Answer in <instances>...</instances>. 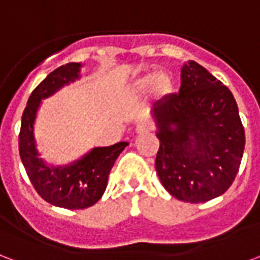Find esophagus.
Listing matches in <instances>:
<instances>
[{
    "mask_svg": "<svg viewBox=\"0 0 260 260\" xmlns=\"http://www.w3.org/2000/svg\"><path fill=\"white\" fill-rule=\"evenodd\" d=\"M149 130H151V124L146 122V120H140V122L136 124V133H138V134L149 132Z\"/></svg>",
    "mask_w": 260,
    "mask_h": 260,
    "instance_id": "obj_1",
    "label": "esophagus"
}]
</instances>
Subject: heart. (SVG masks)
<instances>
[{
  "label": "heart",
  "mask_w": 260,
  "mask_h": 260,
  "mask_svg": "<svg viewBox=\"0 0 260 260\" xmlns=\"http://www.w3.org/2000/svg\"><path fill=\"white\" fill-rule=\"evenodd\" d=\"M133 93L136 95L151 94L157 99H167L174 90V79L167 71H149L137 78L132 86Z\"/></svg>",
  "instance_id": "obj_1"
}]
</instances>
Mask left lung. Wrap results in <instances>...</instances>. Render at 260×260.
<instances>
[{"mask_svg":"<svg viewBox=\"0 0 260 260\" xmlns=\"http://www.w3.org/2000/svg\"><path fill=\"white\" fill-rule=\"evenodd\" d=\"M160 146L156 173L167 192L186 203L223 194L237 175L245 133L232 91L196 61L181 68L178 94L151 111Z\"/></svg>","mask_w":260,"mask_h":260,"instance_id":"1","label":"left lung"}]
</instances>
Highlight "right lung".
Masks as SVG:
<instances>
[{
  "mask_svg": "<svg viewBox=\"0 0 260 260\" xmlns=\"http://www.w3.org/2000/svg\"><path fill=\"white\" fill-rule=\"evenodd\" d=\"M81 63H68L50 72L31 93L21 116L19 152L32 186L45 202L68 210H82L104 194L115 160L128 145L122 141L111 146H95L66 166L48 165L40 157L34 136L38 108L45 99L81 78Z\"/></svg>",
  "mask_w": 260,
  "mask_h": 260,
  "instance_id": "1",
  "label": "right lung"
}]
</instances>
